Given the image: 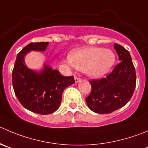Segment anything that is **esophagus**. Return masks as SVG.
<instances>
[{
    "mask_svg": "<svg viewBox=\"0 0 148 148\" xmlns=\"http://www.w3.org/2000/svg\"><path fill=\"white\" fill-rule=\"evenodd\" d=\"M74 78H75V83H78V82H80V81H81V78H78V77H77L76 75H75Z\"/></svg>",
    "mask_w": 148,
    "mask_h": 148,
    "instance_id": "esophagus-1",
    "label": "esophagus"
}]
</instances>
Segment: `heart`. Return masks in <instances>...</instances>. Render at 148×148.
Returning <instances> with one entry per match:
<instances>
[{
    "instance_id": "b5f03b06",
    "label": "heart",
    "mask_w": 148,
    "mask_h": 148,
    "mask_svg": "<svg viewBox=\"0 0 148 148\" xmlns=\"http://www.w3.org/2000/svg\"><path fill=\"white\" fill-rule=\"evenodd\" d=\"M115 60V54L109 49L83 48L72 52L68 63L73 67L84 71L89 76L98 78L110 70Z\"/></svg>"
}]
</instances>
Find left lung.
<instances>
[{
    "label": "left lung",
    "mask_w": 148,
    "mask_h": 148,
    "mask_svg": "<svg viewBox=\"0 0 148 148\" xmlns=\"http://www.w3.org/2000/svg\"><path fill=\"white\" fill-rule=\"evenodd\" d=\"M120 62L105 78L90 81L91 91L86 98L90 110L108 114L122 108L132 98L136 87V72L129 52L115 43Z\"/></svg>",
    "instance_id": "1"
}]
</instances>
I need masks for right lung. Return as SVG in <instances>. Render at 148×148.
<instances>
[{"label": "right lung", "instance_id": "add662e5", "mask_svg": "<svg viewBox=\"0 0 148 148\" xmlns=\"http://www.w3.org/2000/svg\"><path fill=\"white\" fill-rule=\"evenodd\" d=\"M48 42L30 43L19 52L12 71V84L21 105L31 112L48 115L60 107L64 90L75 83L73 75L65 77L57 70L45 65L41 73L28 68L24 57L31 50L44 51Z\"/></svg>", "mask_w": 148, "mask_h": 148}]
</instances>
